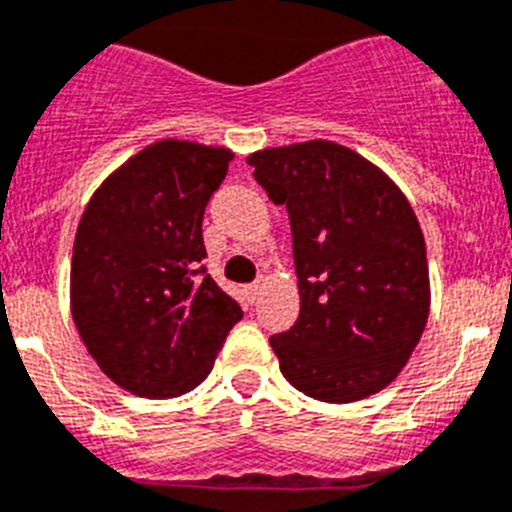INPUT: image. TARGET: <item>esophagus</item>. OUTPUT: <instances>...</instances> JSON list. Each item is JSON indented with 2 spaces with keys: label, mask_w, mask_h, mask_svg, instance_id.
<instances>
[{
  "label": "esophagus",
  "mask_w": 512,
  "mask_h": 512,
  "mask_svg": "<svg viewBox=\"0 0 512 512\" xmlns=\"http://www.w3.org/2000/svg\"><path fill=\"white\" fill-rule=\"evenodd\" d=\"M260 291H262V283L260 281L250 283V286L244 288V293H247V301H250V304H255L257 296H260Z\"/></svg>",
  "instance_id": "esophagus-1"
}]
</instances>
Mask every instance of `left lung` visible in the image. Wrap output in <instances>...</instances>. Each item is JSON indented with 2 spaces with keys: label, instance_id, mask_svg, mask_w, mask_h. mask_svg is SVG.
Here are the masks:
<instances>
[{
  "label": "left lung",
  "instance_id": "obj_1",
  "mask_svg": "<svg viewBox=\"0 0 512 512\" xmlns=\"http://www.w3.org/2000/svg\"><path fill=\"white\" fill-rule=\"evenodd\" d=\"M247 164L291 219L301 311L291 330L270 337L283 376L330 404L386 389L430 314L428 252L410 201L335 141L268 146Z\"/></svg>",
  "mask_w": 512,
  "mask_h": 512
}]
</instances>
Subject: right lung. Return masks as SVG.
Listing matches in <instances>:
<instances>
[{"label":"right lung","mask_w":512,"mask_h":512,"mask_svg":"<svg viewBox=\"0 0 512 512\" xmlns=\"http://www.w3.org/2000/svg\"><path fill=\"white\" fill-rule=\"evenodd\" d=\"M234 151L162 139L110 172L74 237L71 319L87 353L136 397L193 391L242 309L201 268L203 211Z\"/></svg>","instance_id":"1"}]
</instances>
